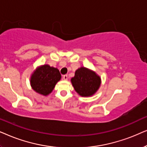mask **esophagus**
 <instances>
[{"label": "esophagus", "mask_w": 147, "mask_h": 147, "mask_svg": "<svg viewBox=\"0 0 147 147\" xmlns=\"http://www.w3.org/2000/svg\"><path fill=\"white\" fill-rule=\"evenodd\" d=\"M63 79L65 80V81H66V80L68 79V76H67V75H63Z\"/></svg>", "instance_id": "obj_1"}]
</instances>
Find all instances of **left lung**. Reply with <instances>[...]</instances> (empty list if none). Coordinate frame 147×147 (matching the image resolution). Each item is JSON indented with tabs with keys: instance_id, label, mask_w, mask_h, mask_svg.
Instances as JSON below:
<instances>
[{
	"instance_id": "1",
	"label": "left lung",
	"mask_w": 147,
	"mask_h": 147,
	"mask_svg": "<svg viewBox=\"0 0 147 147\" xmlns=\"http://www.w3.org/2000/svg\"><path fill=\"white\" fill-rule=\"evenodd\" d=\"M71 83L76 92L82 97H90L96 93L101 85V77L95 72L85 67L75 71Z\"/></svg>"
}]
</instances>
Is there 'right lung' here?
Here are the masks:
<instances>
[{
  "mask_svg": "<svg viewBox=\"0 0 147 147\" xmlns=\"http://www.w3.org/2000/svg\"><path fill=\"white\" fill-rule=\"evenodd\" d=\"M60 79L61 75L58 68L44 64L34 70L31 76L30 84L36 93L46 96L52 93Z\"/></svg>",
  "mask_w": 147,
  "mask_h": 147,
  "instance_id": "right-lung-1",
  "label": "right lung"
}]
</instances>
